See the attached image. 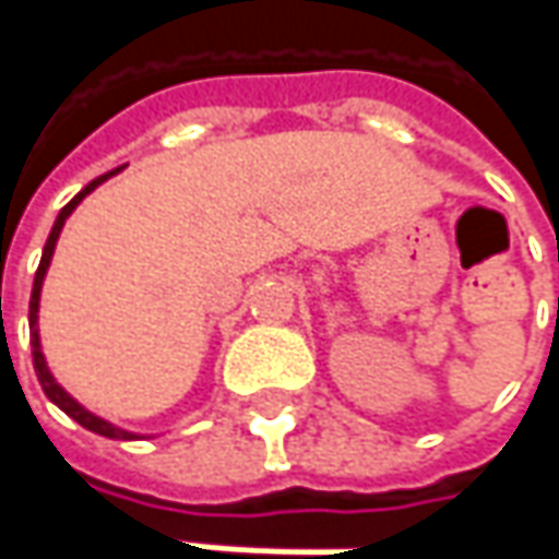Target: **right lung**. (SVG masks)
Returning <instances> with one entry per match:
<instances>
[{
    "label": "right lung",
    "mask_w": 559,
    "mask_h": 559,
    "mask_svg": "<svg viewBox=\"0 0 559 559\" xmlns=\"http://www.w3.org/2000/svg\"><path fill=\"white\" fill-rule=\"evenodd\" d=\"M117 173H123V166H117V169H110V173H105V176H98V179H92V182L73 198V201L58 213V219H55V225H51L49 231V241H46V247H43V260H39V269H36V278H33V294H29V346H33V368H36V377H39V383H43V393L49 395L51 402L61 408V412L68 414V417H73L80 427H86V430H92V433L98 436H107V439H139V433H132V430H123V427H117V424H110V420H105V417H98V414H92L86 408V405H80L73 395L55 380V374L49 371V361H46V356H43V340H39V297H43V281H46V272H49L51 265V257H55V243H58V238H61V228H64V222H68V216L80 206V203L86 201V194H92L95 188L102 182H107L110 176H117Z\"/></svg>",
    "instance_id": "1"
}]
</instances>
